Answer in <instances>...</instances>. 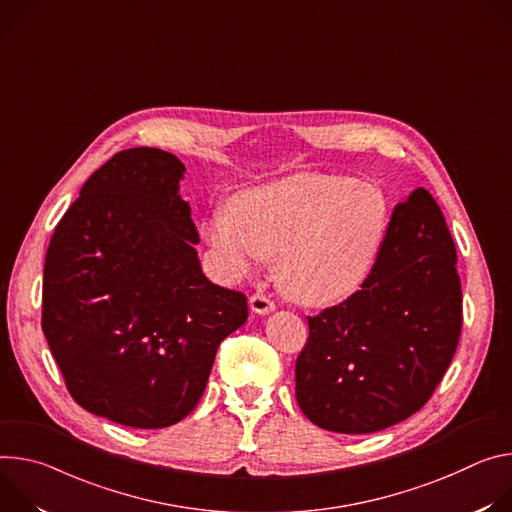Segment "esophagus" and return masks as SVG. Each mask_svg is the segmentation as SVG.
Masks as SVG:
<instances>
[{
    "label": "esophagus",
    "mask_w": 512,
    "mask_h": 512,
    "mask_svg": "<svg viewBox=\"0 0 512 512\" xmlns=\"http://www.w3.org/2000/svg\"><path fill=\"white\" fill-rule=\"evenodd\" d=\"M250 309L256 313V315H268L274 311V303L264 295V293H256L250 297Z\"/></svg>",
    "instance_id": "1"
}]
</instances>
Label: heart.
I'll list each match as a JSON object with an SVG mask.
<instances>
[{"mask_svg":"<svg viewBox=\"0 0 512 512\" xmlns=\"http://www.w3.org/2000/svg\"><path fill=\"white\" fill-rule=\"evenodd\" d=\"M382 187L339 175H295L244 189L201 221L219 272L242 280L276 260V282L305 307L344 303L370 280L390 227Z\"/></svg>","mask_w":512,"mask_h":512,"instance_id":"1","label":"heart"}]
</instances>
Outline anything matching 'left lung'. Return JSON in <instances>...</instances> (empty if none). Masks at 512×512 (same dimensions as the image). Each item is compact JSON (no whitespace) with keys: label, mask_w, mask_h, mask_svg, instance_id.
Segmentation results:
<instances>
[{"label":"left lung","mask_w":512,"mask_h":512,"mask_svg":"<svg viewBox=\"0 0 512 512\" xmlns=\"http://www.w3.org/2000/svg\"><path fill=\"white\" fill-rule=\"evenodd\" d=\"M445 217L423 187L392 211L370 280L309 321L297 403L335 433H374L417 413L462 331V282Z\"/></svg>","instance_id":"left-lung-1"}]
</instances>
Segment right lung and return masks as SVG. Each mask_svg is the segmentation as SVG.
Instances as JSON below:
<instances>
[{"label": "right lung", "instance_id": "add662e5", "mask_svg": "<svg viewBox=\"0 0 512 512\" xmlns=\"http://www.w3.org/2000/svg\"><path fill=\"white\" fill-rule=\"evenodd\" d=\"M185 164L158 148L111 156L52 234L42 331L73 399L136 429H162L199 403L246 295L203 274Z\"/></svg>", "mask_w": 512, "mask_h": 512}]
</instances>
